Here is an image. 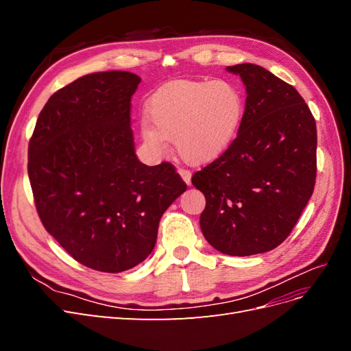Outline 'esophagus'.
Wrapping results in <instances>:
<instances>
[{
	"label": "esophagus",
	"mask_w": 351,
	"mask_h": 351,
	"mask_svg": "<svg viewBox=\"0 0 351 351\" xmlns=\"http://www.w3.org/2000/svg\"><path fill=\"white\" fill-rule=\"evenodd\" d=\"M178 174L182 176V178L184 180V182H186L187 184H190V178H192V171H190V169L180 167V168H178Z\"/></svg>",
	"instance_id": "obj_1"
}]
</instances>
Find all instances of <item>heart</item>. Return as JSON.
<instances>
[{
	"label": "heart",
	"instance_id": "1",
	"mask_svg": "<svg viewBox=\"0 0 351 351\" xmlns=\"http://www.w3.org/2000/svg\"><path fill=\"white\" fill-rule=\"evenodd\" d=\"M244 117V99L228 80H174L147 102L142 133L152 149L162 152L176 141L186 162H212L234 142Z\"/></svg>",
	"mask_w": 351,
	"mask_h": 351
}]
</instances>
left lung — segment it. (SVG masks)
Returning <instances> with one entry per match:
<instances>
[{"instance_id":"8db88e82","label":"left lung","mask_w":351,"mask_h":351,"mask_svg":"<svg viewBox=\"0 0 351 351\" xmlns=\"http://www.w3.org/2000/svg\"><path fill=\"white\" fill-rule=\"evenodd\" d=\"M246 84V108L228 149L192 177L205 195L200 228L230 256L275 249L290 236L316 178V123L291 84L250 62L227 67Z\"/></svg>"}]
</instances>
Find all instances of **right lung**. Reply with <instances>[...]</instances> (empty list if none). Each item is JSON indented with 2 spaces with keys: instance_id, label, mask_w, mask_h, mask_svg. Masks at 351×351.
I'll return each mask as SVG.
<instances>
[{
  "instance_id": "1",
  "label": "right lung",
  "mask_w": 351,
  "mask_h": 351,
  "mask_svg": "<svg viewBox=\"0 0 351 351\" xmlns=\"http://www.w3.org/2000/svg\"><path fill=\"white\" fill-rule=\"evenodd\" d=\"M141 77L99 71L57 90L29 141L27 173L40 222L90 269L123 272L155 247L159 219L187 189L171 162L134 154L132 97Z\"/></svg>"
}]
</instances>
